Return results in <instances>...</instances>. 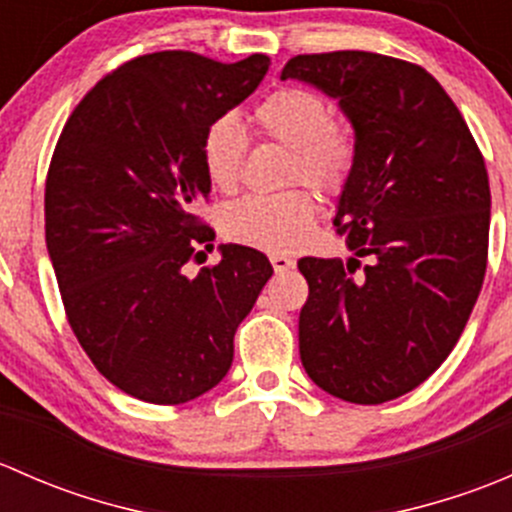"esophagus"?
<instances>
[{
    "label": "esophagus",
    "instance_id": "esophagus-1",
    "mask_svg": "<svg viewBox=\"0 0 512 512\" xmlns=\"http://www.w3.org/2000/svg\"><path fill=\"white\" fill-rule=\"evenodd\" d=\"M270 262H272V267H275L277 275H280V272L292 270V267H294V260H292V257L280 255V252H272V255H270Z\"/></svg>",
    "mask_w": 512,
    "mask_h": 512
}]
</instances>
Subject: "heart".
<instances>
[{
  "mask_svg": "<svg viewBox=\"0 0 512 512\" xmlns=\"http://www.w3.org/2000/svg\"><path fill=\"white\" fill-rule=\"evenodd\" d=\"M250 123L262 141L292 151L287 183L317 188L324 195L342 193L354 168V136L337 121L332 106L317 91L285 86L262 98L250 111ZM247 141L235 118L220 116L205 128L200 156L208 180L223 193L240 185ZM317 200L294 188L277 195H247L223 213L227 240L270 252L294 250L317 220Z\"/></svg>",
  "mask_w": 512,
  "mask_h": 512,
  "instance_id": "obj_1",
  "label": "heart"
}]
</instances>
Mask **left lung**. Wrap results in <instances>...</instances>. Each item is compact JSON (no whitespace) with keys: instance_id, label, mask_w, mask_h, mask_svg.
<instances>
[{"instance_id":"1","label":"left lung","mask_w":512,"mask_h":512,"mask_svg":"<svg viewBox=\"0 0 512 512\" xmlns=\"http://www.w3.org/2000/svg\"><path fill=\"white\" fill-rule=\"evenodd\" d=\"M282 79L337 98L354 128V168L334 218L354 257L297 262L309 285L302 366L342 401L399 399L446 361L483 287L485 160L451 96L409 61L299 54ZM359 256L370 257L364 268Z\"/></svg>"}]
</instances>
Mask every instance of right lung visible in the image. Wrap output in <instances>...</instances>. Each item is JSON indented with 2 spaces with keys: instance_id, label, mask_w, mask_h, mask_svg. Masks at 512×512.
<instances>
[{
  "instance_id": "add662e5",
  "label": "right lung",
  "mask_w": 512,
  "mask_h": 512,
  "mask_svg": "<svg viewBox=\"0 0 512 512\" xmlns=\"http://www.w3.org/2000/svg\"><path fill=\"white\" fill-rule=\"evenodd\" d=\"M270 69L262 54L220 64L193 51L126 61L81 98L46 175V250L66 317L94 366L133 399L173 406L223 381L232 339L272 265L245 245L190 280L215 237L200 141Z\"/></svg>"
}]
</instances>
